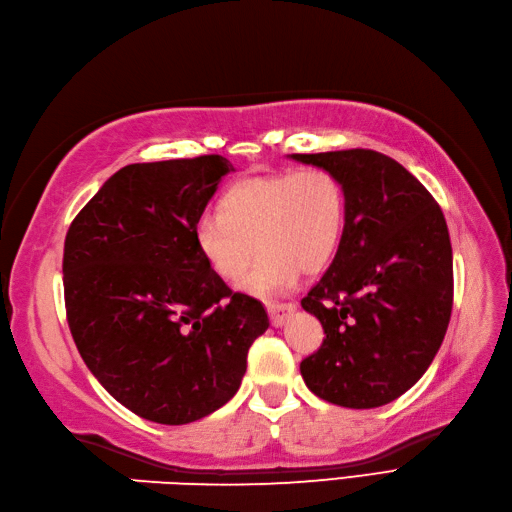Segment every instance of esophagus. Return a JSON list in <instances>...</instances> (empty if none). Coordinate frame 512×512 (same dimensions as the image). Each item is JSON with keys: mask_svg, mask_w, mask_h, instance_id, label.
<instances>
[{"mask_svg": "<svg viewBox=\"0 0 512 512\" xmlns=\"http://www.w3.org/2000/svg\"><path fill=\"white\" fill-rule=\"evenodd\" d=\"M294 311H296V305H292V303H268L270 322H272V326H277V329L290 320Z\"/></svg>", "mask_w": 512, "mask_h": 512, "instance_id": "1", "label": "esophagus"}]
</instances>
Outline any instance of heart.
I'll list each match as a JSON object with an SVG mask.
<instances>
[{
    "mask_svg": "<svg viewBox=\"0 0 512 512\" xmlns=\"http://www.w3.org/2000/svg\"><path fill=\"white\" fill-rule=\"evenodd\" d=\"M346 227V194L333 173L305 168L298 173L251 177L227 190L218 218L196 222L199 253L220 279H242L255 296H277L329 266Z\"/></svg>",
    "mask_w": 512,
    "mask_h": 512,
    "instance_id": "b5f03b06",
    "label": "heart"
}]
</instances>
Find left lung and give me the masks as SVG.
<instances>
[{"mask_svg": "<svg viewBox=\"0 0 512 512\" xmlns=\"http://www.w3.org/2000/svg\"><path fill=\"white\" fill-rule=\"evenodd\" d=\"M344 186L333 264L300 300L326 339L300 363L318 398L374 409L424 376L452 313V244L437 201L409 170L370 149L294 153Z\"/></svg>", "mask_w": 512, "mask_h": 512, "instance_id": "1", "label": "left lung"}]
</instances>
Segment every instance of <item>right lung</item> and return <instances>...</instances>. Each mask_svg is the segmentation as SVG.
<instances>
[{
  "mask_svg": "<svg viewBox=\"0 0 512 512\" xmlns=\"http://www.w3.org/2000/svg\"><path fill=\"white\" fill-rule=\"evenodd\" d=\"M233 164L222 155L129 164L71 222L64 305L88 370L131 413L181 426L227 404L270 326L194 240Z\"/></svg>",
  "mask_w": 512,
  "mask_h": 512,
  "instance_id": "1",
  "label": "right lung"
}]
</instances>
